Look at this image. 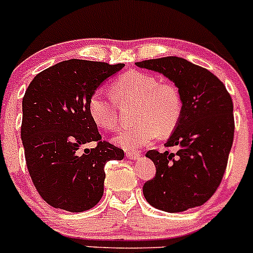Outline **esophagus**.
Masks as SVG:
<instances>
[{
	"label": "esophagus",
	"instance_id": "1",
	"mask_svg": "<svg viewBox=\"0 0 253 253\" xmlns=\"http://www.w3.org/2000/svg\"><path fill=\"white\" fill-rule=\"evenodd\" d=\"M126 156L128 157L129 159H133V161H136V159H138L139 157H141V153H138V152H136V151H127Z\"/></svg>",
	"mask_w": 253,
	"mask_h": 253
}]
</instances>
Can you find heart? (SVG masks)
Instances as JSON below:
<instances>
[{"instance_id": "obj_1", "label": "heart", "mask_w": 253, "mask_h": 253, "mask_svg": "<svg viewBox=\"0 0 253 253\" xmlns=\"http://www.w3.org/2000/svg\"><path fill=\"white\" fill-rule=\"evenodd\" d=\"M111 94L119 104H132V126L125 127L115 137V143L127 149L139 148L156 138L169 136L183 114V99L171 83H161L148 73L131 70L111 84ZM90 119L99 128L114 131L119 125V112L111 99L95 91L87 101Z\"/></svg>"}]
</instances>
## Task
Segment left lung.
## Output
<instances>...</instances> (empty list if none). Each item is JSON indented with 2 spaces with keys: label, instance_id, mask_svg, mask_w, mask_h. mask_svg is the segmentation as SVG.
Segmentation results:
<instances>
[{
  "label": "left lung",
  "instance_id": "obj_1",
  "mask_svg": "<svg viewBox=\"0 0 253 253\" xmlns=\"http://www.w3.org/2000/svg\"><path fill=\"white\" fill-rule=\"evenodd\" d=\"M136 65L162 73L183 99L180 121L164 144L178 151L146 153L156 175L143 184L144 198L168 212L200 207L214 195L226 170L235 132L231 95L211 72L183 58L149 59Z\"/></svg>",
  "mask_w": 253,
  "mask_h": 253
}]
</instances>
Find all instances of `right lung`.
I'll list each match as a JSON object with an SVG mask.
<instances>
[{
	"label": "right lung",
	"mask_w": 253,
	"mask_h": 253,
	"mask_svg": "<svg viewBox=\"0 0 253 253\" xmlns=\"http://www.w3.org/2000/svg\"><path fill=\"white\" fill-rule=\"evenodd\" d=\"M124 67L70 59L37 74L27 87L21 126L27 168L53 208L72 212L94 208L104 194L105 164L124 159L121 148L101 141L87 112L89 97ZM90 141L97 147L82 154Z\"/></svg>",
	"instance_id": "1"
}]
</instances>
